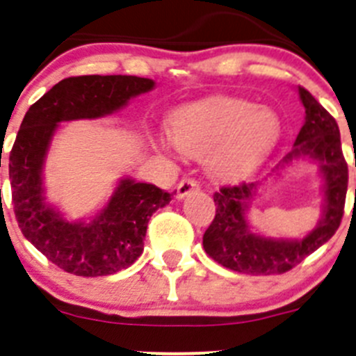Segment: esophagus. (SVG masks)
Instances as JSON below:
<instances>
[{"label": "esophagus", "mask_w": 356, "mask_h": 356, "mask_svg": "<svg viewBox=\"0 0 356 356\" xmlns=\"http://www.w3.org/2000/svg\"><path fill=\"white\" fill-rule=\"evenodd\" d=\"M198 188H200V184L195 181V179H182L177 186V198L179 200L186 198V196L191 195V193L196 191Z\"/></svg>", "instance_id": "obj_1"}]
</instances>
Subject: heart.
<instances>
[{
    "instance_id": "heart-1",
    "label": "heart",
    "mask_w": 356,
    "mask_h": 356,
    "mask_svg": "<svg viewBox=\"0 0 356 356\" xmlns=\"http://www.w3.org/2000/svg\"><path fill=\"white\" fill-rule=\"evenodd\" d=\"M175 146L188 155H204L211 174L236 181L265 160L281 136V118L274 110L246 99L211 98L175 111L170 120Z\"/></svg>"
}]
</instances>
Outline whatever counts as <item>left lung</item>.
<instances>
[{
  "instance_id": "obj_1",
  "label": "left lung",
  "mask_w": 356,
  "mask_h": 356,
  "mask_svg": "<svg viewBox=\"0 0 356 356\" xmlns=\"http://www.w3.org/2000/svg\"><path fill=\"white\" fill-rule=\"evenodd\" d=\"M298 95L305 106V124L294 148L274 168V174L300 158L318 163L324 182L322 217L300 239L267 238L253 232L246 218L261 181L222 188L213 195L215 218L203 236L204 251L222 267L250 275L284 274L325 245L339 227L348 189V165L341 149L339 127L307 89L298 88Z\"/></svg>"
}]
</instances>
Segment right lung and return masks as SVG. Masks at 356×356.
<instances>
[{"label": "right lung", "instance_id": "right-lung-1", "mask_svg": "<svg viewBox=\"0 0 356 356\" xmlns=\"http://www.w3.org/2000/svg\"><path fill=\"white\" fill-rule=\"evenodd\" d=\"M153 88L155 81L136 75L68 77L25 113L8 161L13 210L25 238L68 274L98 277L134 264L145 250L149 217L172 195L124 177L95 217L68 220L44 195L42 168L53 136L62 122L106 117Z\"/></svg>", "mask_w": 356, "mask_h": 356}]
</instances>
